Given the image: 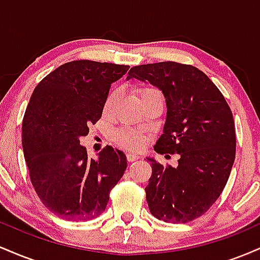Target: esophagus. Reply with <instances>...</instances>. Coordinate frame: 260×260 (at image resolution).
<instances>
[{
	"mask_svg": "<svg viewBox=\"0 0 260 260\" xmlns=\"http://www.w3.org/2000/svg\"><path fill=\"white\" fill-rule=\"evenodd\" d=\"M138 159H139V155L132 154V153L127 154V160L129 161V162H133V161H136V160H138Z\"/></svg>",
	"mask_w": 260,
	"mask_h": 260,
	"instance_id": "esophagus-1",
	"label": "esophagus"
}]
</instances>
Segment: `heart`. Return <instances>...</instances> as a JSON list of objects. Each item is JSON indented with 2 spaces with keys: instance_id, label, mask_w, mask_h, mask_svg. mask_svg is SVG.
<instances>
[{
  "instance_id": "obj_1",
  "label": "heart",
  "mask_w": 260,
  "mask_h": 260,
  "mask_svg": "<svg viewBox=\"0 0 260 260\" xmlns=\"http://www.w3.org/2000/svg\"><path fill=\"white\" fill-rule=\"evenodd\" d=\"M138 95L140 100H144L145 98L149 96V95H153L159 92L156 89L153 88V86H143V88H139ZM118 92L117 90H112L109 94V96L106 98L105 105H104V112L109 113L112 110L113 105H115L116 100H117ZM113 142L116 143L120 147L124 149H129V150H138V149L144 147L145 142H147V138L143 133L136 132V131H129V129H118L113 133L112 136Z\"/></svg>"
}]
</instances>
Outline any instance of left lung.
<instances>
[{
    "label": "left lung",
    "instance_id": "left-lung-1",
    "mask_svg": "<svg viewBox=\"0 0 260 260\" xmlns=\"http://www.w3.org/2000/svg\"><path fill=\"white\" fill-rule=\"evenodd\" d=\"M131 78L162 91L168 116L154 150L180 155L177 168L148 157L153 170L145 187L150 213L165 222L192 221L207 213L228 183L236 156L231 109L207 74L190 64L136 66L128 72Z\"/></svg>",
    "mask_w": 260,
    "mask_h": 260
}]
</instances>
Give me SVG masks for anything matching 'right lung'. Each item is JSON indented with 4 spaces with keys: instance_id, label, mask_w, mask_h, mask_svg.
Here are the masks:
<instances>
[{
    "instance_id": "1",
    "label": "right lung",
    "mask_w": 260,
    "mask_h": 260,
    "mask_svg": "<svg viewBox=\"0 0 260 260\" xmlns=\"http://www.w3.org/2000/svg\"><path fill=\"white\" fill-rule=\"evenodd\" d=\"M129 66L89 59L59 66L37 85L25 110L22 143L30 181L43 204L64 220L103 214L127 157L110 145L88 159L79 139L103 115L111 84Z\"/></svg>"
}]
</instances>
